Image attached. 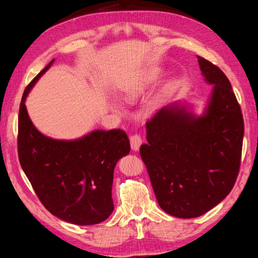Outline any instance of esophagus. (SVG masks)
I'll return each mask as SVG.
<instances>
[{
  "label": "esophagus",
  "instance_id": "obj_1",
  "mask_svg": "<svg viewBox=\"0 0 258 258\" xmlns=\"http://www.w3.org/2000/svg\"><path fill=\"white\" fill-rule=\"evenodd\" d=\"M130 142H131V147H132V150L133 151H139L140 150V147H141V145H142V139H141V136L140 135H138V134H135V135H132L130 138Z\"/></svg>",
  "mask_w": 258,
  "mask_h": 258
}]
</instances>
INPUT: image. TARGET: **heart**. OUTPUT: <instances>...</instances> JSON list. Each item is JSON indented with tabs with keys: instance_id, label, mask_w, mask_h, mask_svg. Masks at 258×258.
I'll use <instances>...</instances> for the list:
<instances>
[{
	"instance_id": "b5f03b06",
	"label": "heart",
	"mask_w": 258,
	"mask_h": 258,
	"mask_svg": "<svg viewBox=\"0 0 258 258\" xmlns=\"http://www.w3.org/2000/svg\"><path fill=\"white\" fill-rule=\"evenodd\" d=\"M160 75L161 71L157 69H149L143 71V72L140 73L134 80L130 81L127 84L124 85L122 89L123 97L127 101H133L135 98L140 97L147 89H149V87H151L155 83L157 79L160 78ZM158 101H160V97L156 98L154 105ZM112 105L114 108L122 109L119 104L116 102H113Z\"/></svg>"
}]
</instances>
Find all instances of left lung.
I'll return each instance as SVG.
<instances>
[{"instance_id":"obj_1","label":"left lung","mask_w":258,"mask_h":258,"mask_svg":"<svg viewBox=\"0 0 258 258\" xmlns=\"http://www.w3.org/2000/svg\"><path fill=\"white\" fill-rule=\"evenodd\" d=\"M205 82L213 85L204 112L174 102L146 123L141 146L158 205L179 218L199 217L225 199L236 182L244 138L239 104L226 75L197 56Z\"/></svg>"}]
</instances>
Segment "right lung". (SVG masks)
<instances>
[{"instance_id": "add662e5", "label": "right lung", "mask_w": 258, "mask_h": 258, "mask_svg": "<svg viewBox=\"0 0 258 258\" xmlns=\"http://www.w3.org/2000/svg\"><path fill=\"white\" fill-rule=\"evenodd\" d=\"M55 59L38 73L22 96L19 112V160L46 210L75 225L102 223L114 210L113 174L131 151L122 130H95L76 140L42 134L27 113L26 97Z\"/></svg>"}]
</instances>
